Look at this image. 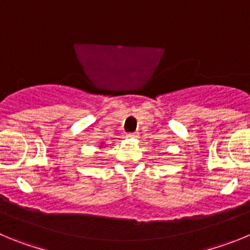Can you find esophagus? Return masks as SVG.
<instances>
[{
  "mask_svg": "<svg viewBox=\"0 0 250 250\" xmlns=\"http://www.w3.org/2000/svg\"><path fill=\"white\" fill-rule=\"evenodd\" d=\"M139 137V134L138 133H129V134H127V138H134V139H137Z\"/></svg>",
  "mask_w": 250,
  "mask_h": 250,
  "instance_id": "obj_1",
  "label": "esophagus"
}]
</instances>
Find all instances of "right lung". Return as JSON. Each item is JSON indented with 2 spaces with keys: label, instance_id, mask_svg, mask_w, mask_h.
Masks as SVG:
<instances>
[{
  "label": "right lung",
  "instance_id": "obj_1",
  "mask_svg": "<svg viewBox=\"0 0 250 250\" xmlns=\"http://www.w3.org/2000/svg\"><path fill=\"white\" fill-rule=\"evenodd\" d=\"M98 147H100V148H103V147H105V145H104V143H103V142H102V143H101V145L98 146Z\"/></svg>",
  "mask_w": 250,
  "mask_h": 250
}]
</instances>
